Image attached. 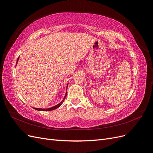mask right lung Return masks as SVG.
Segmentation results:
<instances>
[{"instance_id":"right-lung-1","label":"right lung","mask_w":153,"mask_h":153,"mask_svg":"<svg viewBox=\"0 0 153 153\" xmlns=\"http://www.w3.org/2000/svg\"><path fill=\"white\" fill-rule=\"evenodd\" d=\"M19 57H20V56L18 57V59H17V61H16V65H17V63H18V60H19ZM68 84H69V83L68 84H67V88H68ZM66 94H67V92H66V95H65V96H64V98H63V100L61 101V102H60L59 104H57V105H56L55 106H52V107H50V108H34V109H35V110H38V111H50V110H55V109H56V108H59L60 106H61L62 104V103L64 102V99H65V98H66Z\"/></svg>"}]
</instances>
